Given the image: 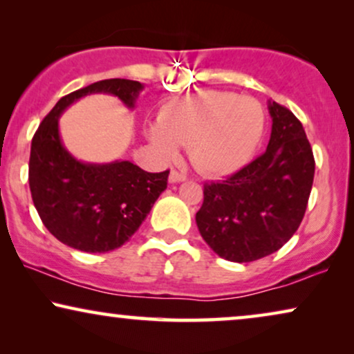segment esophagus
I'll list each match as a JSON object with an SVG mask.
<instances>
[{"mask_svg": "<svg viewBox=\"0 0 354 354\" xmlns=\"http://www.w3.org/2000/svg\"><path fill=\"white\" fill-rule=\"evenodd\" d=\"M187 180V176L182 172H177V171H172L171 176H169V182L171 183H178V182H185Z\"/></svg>", "mask_w": 354, "mask_h": 354, "instance_id": "34e87169", "label": "esophagus"}]
</instances>
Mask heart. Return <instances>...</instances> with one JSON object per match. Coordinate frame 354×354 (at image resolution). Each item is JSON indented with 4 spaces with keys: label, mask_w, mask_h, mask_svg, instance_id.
I'll use <instances>...</instances> for the list:
<instances>
[{
    "label": "heart",
    "mask_w": 354,
    "mask_h": 354,
    "mask_svg": "<svg viewBox=\"0 0 354 354\" xmlns=\"http://www.w3.org/2000/svg\"><path fill=\"white\" fill-rule=\"evenodd\" d=\"M266 115L258 100L232 91L206 90L167 101L148 138L164 159L190 147L195 166L207 176H229L250 162L264 133Z\"/></svg>",
    "instance_id": "obj_1"
}]
</instances>
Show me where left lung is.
Wrapping results in <instances>:
<instances>
[{
    "label": "left lung",
    "instance_id": "obj_1",
    "mask_svg": "<svg viewBox=\"0 0 354 354\" xmlns=\"http://www.w3.org/2000/svg\"><path fill=\"white\" fill-rule=\"evenodd\" d=\"M266 151L225 180L205 183L196 212L203 240L221 258L250 263L275 253L301 224L314 180L311 145L292 111L269 101Z\"/></svg>",
    "mask_w": 354,
    "mask_h": 354
}]
</instances>
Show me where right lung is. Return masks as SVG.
<instances>
[{"instance_id": "obj_1", "label": "right lung", "mask_w": 354, "mask_h": 354, "mask_svg": "<svg viewBox=\"0 0 354 354\" xmlns=\"http://www.w3.org/2000/svg\"><path fill=\"white\" fill-rule=\"evenodd\" d=\"M143 85L127 79L95 82L62 96L32 138L28 185L40 219L62 243L85 253H108L122 246L167 188L169 171L151 174L130 161L82 162L67 151L59 118L77 100L114 95L135 108Z\"/></svg>"}]
</instances>
